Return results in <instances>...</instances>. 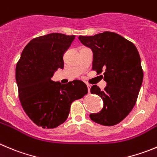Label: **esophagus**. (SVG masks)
<instances>
[{
	"label": "esophagus",
	"mask_w": 157,
	"mask_h": 157,
	"mask_svg": "<svg viewBox=\"0 0 157 157\" xmlns=\"http://www.w3.org/2000/svg\"><path fill=\"white\" fill-rule=\"evenodd\" d=\"M90 87H91V86H90V85H89V84H88L87 85V88H88V92H90Z\"/></svg>",
	"instance_id": "esophagus-1"
}]
</instances>
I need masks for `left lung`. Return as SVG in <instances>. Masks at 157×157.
I'll return each mask as SVG.
<instances>
[{"instance_id": "left-lung-1", "label": "left lung", "mask_w": 157, "mask_h": 157, "mask_svg": "<svg viewBox=\"0 0 157 157\" xmlns=\"http://www.w3.org/2000/svg\"><path fill=\"white\" fill-rule=\"evenodd\" d=\"M78 38L94 52L93 71L103 73L100 76L104 75L107 83L103 90L97 85L91 87V94L103 99V107L90 117L100 125H117L133 109L142 85L144 71L139 52L131 41L113 32Z\"/></svg>"}]
</instances>
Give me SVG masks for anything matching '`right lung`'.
Returning <instances> with one entry per match:
<instances>
[{"label": "right lung", "instance_id": "1", "mask_svg": "<svg viewBox=\"0 0 157 157\" xmlns=\"http://www.w3.org/2000/svg\"><path fill=\"white\" fill-rule=\"evenodd\" d=\"M75 35L53 33L33 38L23 50L16 66L20 102L38 127L53 129L67 119L73 101L88 93L81 80L66 84L51 80L54 71L63 68V56Z\"/></svg>", "mask_w": 157, "mask_h": 157}]
</instances>
